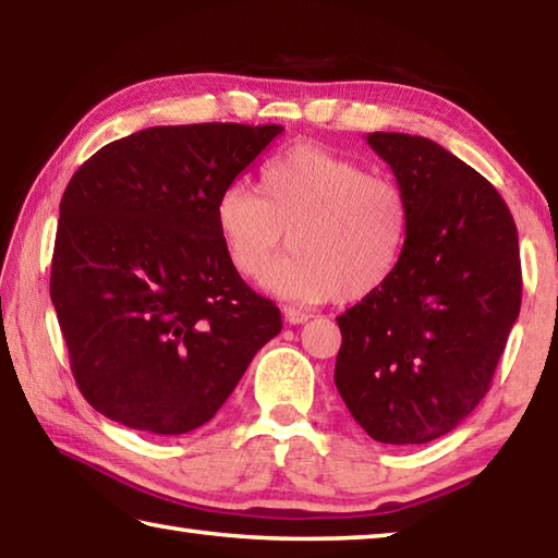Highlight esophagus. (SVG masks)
<instances>
[{"instance_id":"esophagus-1","label":"esophagus","mask_w":558,"mask_h":558,"mask_svg":"<svg viewBox=\"0 0 558 558\" xmlns=\"http://www.w3.org/2000/svg\"><path fill=\"white\" fill-rule=\"evenodd\" d=\"M282 317H286L288 325H302L310 319L307 313H302V310H295V307H282Z\"/></svg>"}]
</instances>
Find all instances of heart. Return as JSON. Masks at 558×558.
Wrapping results in <instances>:
<instances>
[{
	"instance_id": "b5f03b06",
	"label": "heart",
	"mask_w": 558,
	"mask_h": 558,
	"mask_svg": "<svg viewBox=\"0 0 558 558\" xmlns=\"http://www.w3.org/2000/svg\"><path fill=\"white\" fill-rule=\"evenodd\" d=\"M233 268L266 278L282 245L290 256L268 286L300 302H359L401 268L411 233L403 189L354 159L298 145L260 169L258 194L233 184L216 202Z\"/></svg>"
}]
</instances>
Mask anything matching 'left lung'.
<instances>
[{
	"mask_svg": "<svg viewBox=\"0 0 558 558\" xmlns=\"http://www.w3.org/2000/svg\"><path fill=\"white\" fill-rule=\"evenodd\" d=\"M411 206L401 268L337 317V391L374 440L421 446L485 399L522 305L517 226L483 174L428 137L372 132Z\"/></svg>",
	"mask_w": 558,
	"mask_h": 558,
	"instance_id": "8db88e82",
	"label": "left lung"
}]
</instances>
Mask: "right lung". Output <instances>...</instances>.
<instances>
[{
  "label": "right lung",
  "mask_w": 558,
  "mask_h": 558,
  "mask_svg": "<svg viewBox=\"0 0 558 558\" xmlns=\"http://www.w3.org/2000/svg\"><path fill=\"white\" fill-rule=\"evenodd\" d=\"M282 125L147 128L98 149L61 199L51 302L81 393L122 426L182 436L211 421L282 329L245 286L216 202Z\"/></svg>",
  "instance_id": "1"
}]
</instances>
